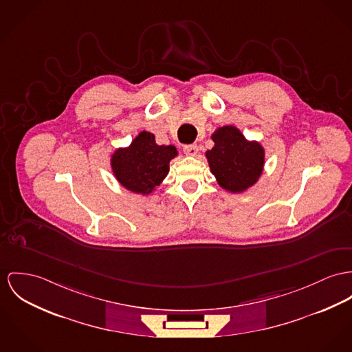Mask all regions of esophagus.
<instances>
[{"mask_svg":"<svg viewBox=\"0 0 352 352\" xmlns=\"http://www.w3.org/2000/svg\"><path fill=\"white\" fill-rule=\"evenodd\" d=\"M184 153L186 155H195L198 153V146L197 144H185L184 146Z\"/></svg>","mask_w":352,"mask_h":352,"instance_id":"obj_1","label":"esophagus"}]
</instances>
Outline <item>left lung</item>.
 Masks as SVG:
<instances>
[{
    "label": "left lung",
    "instance_id": "obj_1",
    "mask_svg": "<svg viewBox=\"0 0 352 352\" xmlns=\"http://www.w3.org/2000/svg\"><path fill=\"white\" fill-rule=\"evenodd\" d=\"M212 138L216 144L206 157L218 185L240 192L256 184L264 166L263 147L256 142H248L233 126L218 129Z\"/></svg>",
    "mask_w": 352,
    "mask_h": 352
}]
</instances>
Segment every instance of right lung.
Instances as JSON below:
<instances>
[{
  "label": "right lung",
  "mask_w": 352,
  "mask_h": 352,
  "mask_svg": "<svg viewBox=\"0 0 352 352\" xmlns=\"http://www.w3.org/2000/svg\"><path fill=\"white\" fill-rule=\"evenodd\" d=\"M177 155L174 146H158L150 133H140L127 148L112 155V170L116 179L134 192L148 194L168 174V163Z\"/></svg>",
  "instance_id": "right-lung-1"
}]
</instances>
